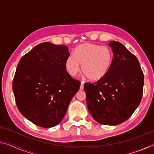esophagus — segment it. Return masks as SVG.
I'll use <instances>...</instances> for the list:
<instances>
[{"label":"esophagus","mask_w":154,"mask_h":154,"mask_svg":"<svg viewBox=\"0 0 154 154\" xmlns=\"http://www.w3.org/2000/svg\"><path fill=\"white\" fill-rule=\"evenodd\" d=\"M83 84H84V83L82 82V83H81V85H80V90L83 89Z\"/></svg>","instance_id":"obj_1"}]
</instances>
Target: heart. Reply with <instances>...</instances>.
<instances>
[{
    "label": "heart",
    "instance_id": "b5f03b06",
    "mask_svg": "<svg viewBox=\"0 0 154 154\" xmlns=\"http://www.w3.org/2000/svg\"><path fill=\"white\" fill-rule=\"evenodd\" d=\"M112 54L108 48L93 43H84L75 49L74 56L66 60V70L71 76L80 71L91 81L100 80L105 76L112 64Z\"/></svg>",
    "mask_w": 154,
    "mask_h": 154
}]
</instances>
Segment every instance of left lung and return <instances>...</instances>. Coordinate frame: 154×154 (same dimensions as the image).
Listing matches in <instances>:
<instances>
[{
    "label": "left lung",
    "mask_w": 154,
    "mask_h": 154,
    "mask_svg": "<svg viewBox=\"0 0 154 154\" xmlns=\"http://www.w3.org/2000/svg\"><path fill=\"white\" fill-rule=\"evenodd\" d=\"M109 45L113 50L110 69L94 83H85L88 110L103 125H118L126 121L139 105L144 75L134 54L117 41Z\"/></svg>",
    "instance_id": "left-lung-1"
}]
</instances>
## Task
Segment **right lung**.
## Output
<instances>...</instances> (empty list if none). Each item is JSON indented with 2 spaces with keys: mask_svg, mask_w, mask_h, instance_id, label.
I'll use <instances>...</instances> for the list:
<instances>
[{
  "mask_svg": "<svg viewBox=\"0 0 154 154\" xmlns=\"http://www.w3.org/2000/svg\"><path fill=\"white\" fill-rule=\"evenodd\" d=\"M68 47L45 42L22 57L13 80L18 110L43 128L58 125L66 114L81 82L66 70Z\"/></svg>",
  "mask_w": 154,
  "mask_h": 154,
  "instance_id": "1",
  "label": "right lung"
}]
</instances>
